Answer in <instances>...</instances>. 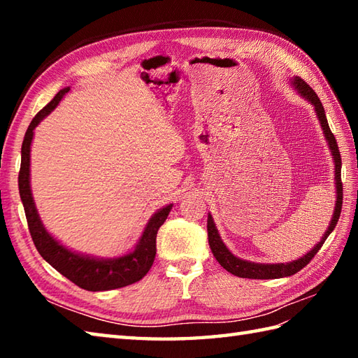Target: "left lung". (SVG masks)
Wrapping results in <instances>:
<instances>
[{
    "mask_svg": "<svg viewBox=\"0 0 358 358\" xmlns=\"http://www.w3.org/2000/svg\"><path fill=\"white\" fill-rule=\"evenodd\" d=\"M292 85L305 100H308L310 104L314 106L317 118L320 121L324 138L328 141V146L332 152V158H334V171H336V194H337V201H336V208H334V215L331 218V223L328 231L324 232V235L322 237V240L317 243V245L309 250L306 255H303L300 258H296L294 262L289 263H275V264H268V263H254V262H246L241 260V258L235 257L229 249L226 248V245L223 243L222 237L215 227L214 218L209 214L208 215V238H209V246L212 254L217 258V262L223 266V268L234 273L235 277H241V278H254V280H271V278H283V277H291L294 273H296L299 271H301L305 266L313 260L315 257V254L320 250V248L323 246V243L326 241V238L329 237V234L336 229L337 222L340 218V212H341V204H343V185H341V157H340V150L337 146V140L334 134L331 132L328 120H326V113L323 109V104L320 101V98L317 96V94L313 90L309 85H306L305 81L301 78L295 77L292 78Z\"/></svg>",
    "mask_w": 358,
    "mask_h": 358,
    "instance_id": "1",
    "label": "left lung"
}]
</instances>
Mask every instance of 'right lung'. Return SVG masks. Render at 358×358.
Masks as SVG:
<instances>
[{"instance_id": "add662e5", "label": "right lung", "mask_w": 358, "mask_h": 358, "mask_svg": "<svg viewBox=\"0 0 358 358\" xmlns=\"http://www.w3.org/2000/svg\"><path fill=\"white\" fill-rule=\"evenodd\" d=\"M69 90L71 87L59 90L53 96V100L36 113L35 118L30 121L24 135V141H22L18 187L26 212L29 232L32 235L34 245L40 255L52 268H55L62 275L69 278L72 283L92 292L124 287L135 283V281H140L149 272L157 254V232L159 226L166 222L167 215H169L172 204H167V206L155 212L146 227H144L141 238L136 243L135 249L117 258H95L73 252L45 231L35 208L32 189H30V144H32L34 138V129L40 124V121L44 117H48L57 108L62 98Z\"/></svg>"}]
</instances>
